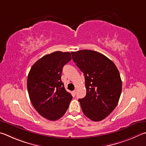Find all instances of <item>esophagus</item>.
<instances>
[{
  "label": "esophagus",
  "mask_w": 146,
  "mask_h": 146,
  "mask_svg": "<svg viewBox=\"0 0 146 146\" xmlns=\"http://www.w3.org/2000/svg\"><path fill=\"white\" fill-rule=\"evenodd\" d=\"M73 94H74V95H76V90H74V91H73Z\"/></svg>",
  "instance_id": "obj_1"
}]
</instances>
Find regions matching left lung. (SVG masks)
I'll use <instances>...</instances> for the list:
<instances>
[{
  "mask_svg": "<svg viewBox=\"0 0 146 146\" xmlns=\"http://www.w3.org/2000/svg\"><path fill=\"white\" fill-rule=\"evenodd\" d=\"M72 60L85 76L86 94L80 99L83 113L93 121H101L115 108L122 92L117 66L101 53L91 50L72 52Z\"/></svg>",
  "mask_w": 146,
  "mask_h": 146,
  "instance_id": "left-lung-1",
  "label": "left lung"
}]
</instances>
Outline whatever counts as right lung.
<instances>
[{
	"instance_id": "add662e5",
	"label": "right lung",
	"mask_w": 146,
	"mask_h": 146,
	"mask_svg": "<svg viewBox=\"0 0 146 146\" xmlns=\"http://www.w3.org/2000/svg\"><path fill=\"white\" fill-rule=\"evenodd\" d=\"M71 59L69 52L56 51L35 62L28 74L31 102L41 116L50 121L62 117L72 99L61 80L63 66Z\"/></svg>"
}]
</instances>
